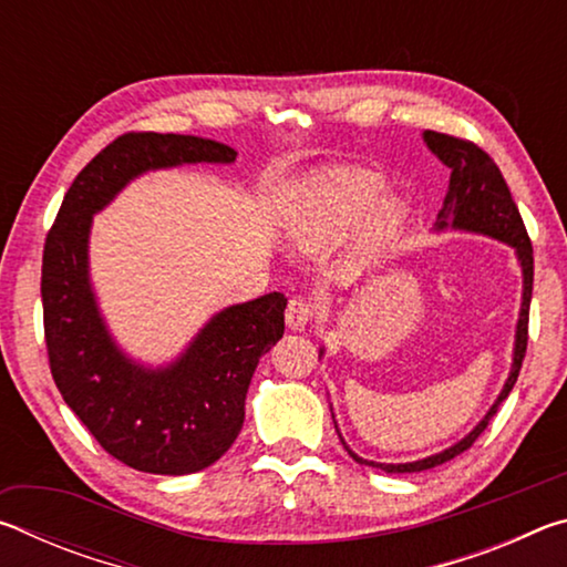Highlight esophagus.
Returning a JSON list of instances; mask_svg holds the SVG:
<instances>
[{"label": "esophagus", "instance_id": "1", "mask_svg": "<svg viewBox=\"0 0 567 567\" xmlns=\"http://www.w3.org/2000/svg\"><path fill=\"white\" fill-rule=\"evenodd\" d=\"M285 320L290 330H305L312 320V305L307 300H300V297H295V300H290V305H287Z\"/></svg>", "mask_w": 567, "mask_h": 567}]
</instances>
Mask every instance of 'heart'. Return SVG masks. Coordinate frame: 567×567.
<instances>
[{"label": "heart", "mask_w": 567, "mask_h": 567, "mask_svg": "<svg viewBox=\"0 0 567 567\" xmlns=\"http://www.w3.org/2000/svg\"><path fill=\"white\" fill-rule=\"evenodd\" d=\"M385 172L362 165H330L312 172L285 207V229L292 243L320 252L358 227L350 260L372 267L388 255L405 227L408 205L388 195Z\"/></svg>", "instance_id": "1"}]
</instances>
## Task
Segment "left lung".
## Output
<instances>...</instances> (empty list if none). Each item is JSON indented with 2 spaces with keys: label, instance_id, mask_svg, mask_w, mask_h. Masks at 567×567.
Wrapping results in <instances>:
<instances>
[{
  "label": "left lung",
  "instance_id": "obj_1",
  "mask_svg": "<svg viewBox=\"0 0 567 567\" xmlns=\"http://www.w3.org/2000/svg\"><path fill=\"white\" fill-rule=\"evenodd\" d=\"M422 142H425L427 150L433 152L445 167H450V185H447V195L443 199V209H440L435 219V233L455 229V233L485 235L507 247H513L515 260L520 265V272H523V300H520V312H517V324H515L513 364H511V372H507V380L501 390V395L495 398L491 410L485 412V417L480 420L465 437H460L455 445L440 450L435 455L412 460V463H375V460H364L354 453V450H350V445L344 443V437L340 433L338 422H334V412H332L334 430H338L348 455L354 460V463L378 467L382 473H420V470L437 467L447 463V460L457 457L460 453H465V450L475 443L477 435L487 427V422H491L497 408L503 405V400L511 395L515 380L520 375L525 348H527V315H530V297H533V245H530V237L525 233L523 217L513 203L511 189L505 185V177L501 175V169H497L495 162L477 145H473V142L450 137V134L430 132V130L422 132ZM322 354H324V348H320V358Z\"/></svg>",
  "mask_w": 567,
  "mask_h": 567
}]
</instances>
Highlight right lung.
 I'll return each instance as SVG.
<instances>
[{"label": "right lung", "mask_w": 567, "mask_h": 567, "mask_svg": "<svg viewBox=\"0 0 567 567\" xmlns=\"http://www.w3.org/2000/svg\"><path fill=\"white\" fill-rule=\"evenodd\" d=\"M235 159L233 147L195 134H122L76 175L47 235L42 307L52 378L94 440L140 473L189 475L233 447L257 362L285 332L287 297L225 307L165 364L134 360L94 292L92 219L147 172Z\"/></svg>", "instance_id": "add662e5"}]
</instances>
